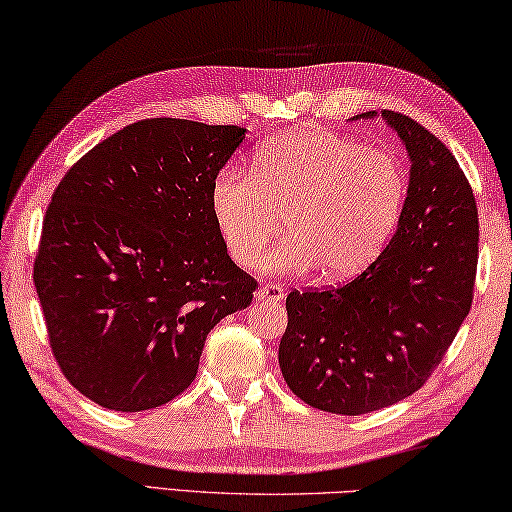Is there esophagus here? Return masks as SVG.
<instances>
[{"label": "esophagus", "instance_id": "esophagus-1", "mask_svg": "<svg viewBox=\"0 0 512 512\" xmlns=\"http://www.w3.org/2000/svg\"><path fill=\"white\" fill-rule=\"evenodd\" d=\"M283 297H286V288L276 286V283H265V286H261L256 292V299L261 301H281Z\"/></svg>", "mask_w": 512, "mask_h": 512}]
</instances>
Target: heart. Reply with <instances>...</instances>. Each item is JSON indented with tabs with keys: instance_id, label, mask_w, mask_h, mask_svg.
Returning <instances> with one entry per match:
<instances>
[{
	"instance_id": "obj_1",
	"label": "heart",
	"mask_w": 512,
	"mask_h": 512,
	"mask_svg": "<svg viewBox=\"0 0 512 512\" xmlns=\"http://www.w3.org/2000/svg\"><path fill=\"white\" fill-rule=\"evenodd\" d=\"M406 195L395 154L311 129L258 145L251 172L224 167L213 179L211 211L240 267L256 265L286 217L290 233L267 254L265 270L306 274L322 265L329 279H351L381 256Z\"/></svg>"
}]
</instances>
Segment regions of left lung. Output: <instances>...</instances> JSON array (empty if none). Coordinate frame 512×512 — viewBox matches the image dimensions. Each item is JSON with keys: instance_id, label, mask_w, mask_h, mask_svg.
<instances>
[{"instance_id": "1", "label": "left lung", "mask_w": 512, "mask_h": 512, "mask_svg": "<svg viewBox=\"0 0 512 512\" xmlns=\"http://www.w3.org/2000/svg\"><path fill=\"white\" fill-rule=\"evenodd\" d=\"M381 115L410 156L397 233L354 281L286 299L283 379L304 404L335 415L372 413L420 390L474 299L479 211L465 172L413 117Z\"/></svg>"}]
</instances>
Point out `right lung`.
<instances>
[{"instance_id": "add662e5", "label": "right lung", "mask_w": 512, "mask_h": 512, "mask_svg": "<svg viewBox=\"0 0 512 512\" xmlns=\"http://www.w3.org/2000/svg\"><path fill=\"white\" fill-rule=\"evenodd\" d=\"M242 138L233 124L140 120L56 186L33 283L58 367L95 404L138 413L179 397L206 335L254 299L211 211Z\"/></svg>"}]
</instances>
